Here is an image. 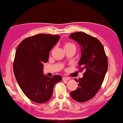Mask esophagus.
<instances>
[{"instance_id":"obj_1","label":"esophagus","mask_w":123,"mask_h":123,"mask_svg":"<svg viewBox=\"0 0 123 123\" xmlns=\"http://www.w3.org/2000/svg\"><path fill=\"white\" fill-rule=\"evenodd\" d=\"M70 79V77H63V78H62V80H68Z\"/></svg>"}]
</instances>
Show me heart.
Instances as JSON below:
<instances>
[{
	"label": "heart",
	"instance_id": "1",
	"mask_svg": "<svg viewBox=\"0 0 123 123\" xmlns=\"http://www.w3.org/2000/svg\"><path fill=\"white\" fill-rule=\"evenodd\" d=\"M75 47L76 46L75 44L72 43H70V42H66L65 43H64V48H70V47Z\"/></svg>",
	"mask_w": 123,
	"mask_h": 123
}]
</instances>
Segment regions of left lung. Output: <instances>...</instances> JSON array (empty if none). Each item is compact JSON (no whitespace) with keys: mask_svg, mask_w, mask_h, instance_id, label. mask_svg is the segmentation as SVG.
I'll list each match as a JSON object with an SVG mask.
<instances>
[{"mask_svg":"<svg viewBox=\"0 0 123 123\" xmlns=\"http://www.w3.org/2000/svg\"><path fill=\"white\" fill-rule=\"evenodd\" d=\"M69 37L80 46L78 69L85 70L83 77L75 79L79 83L78 87L70 95L75 101L84 102L93 98L101 88L108 69V59L103 45L96 37L83 32L72 33Z\"/></svg>","mask_w":123,"mask_h":123,"instance_id":"left-lung-1","label":"left lung"}]
</instances>
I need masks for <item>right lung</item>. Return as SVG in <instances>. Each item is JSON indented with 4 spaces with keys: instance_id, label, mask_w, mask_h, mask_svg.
Instances as JSON below:
<instances>
[{
    "instance_id": "add662e5",
    "label": "right lung",
    "mask_w": 123,
    "mask_h": 123,
    "mask_svg": "<svg viewBox=\"0 0 123 123\" xmlns=\"http://www.w3.org/2000/svg\"><path fill=\"white\" fill-rule=\"evenodd\" d=\"M59 39V35L37 34L23 40L16 51L14 75L22 92L36 103L48 101L54 85L62 80L59 75L50 78L43 75V63L48 62L50 51Z\"/></svg>"
}]
</instances>
